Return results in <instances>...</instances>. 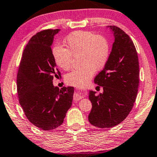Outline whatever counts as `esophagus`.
<instances>
[{
    "mask_svg": "<svg viewBox=\"0 0 157 157\" xmlns=\"http://www.w3.org/2000/svg\"><path fill=\"white\" fill-rule=\"evenodd\" d=\"M85 94H86L85 91H84L83 90H79V91L78 90V91H76L75 92L74 96H73L74 101H78L79 100V99L84 98V97L85 96Z\"/></svg>",
    "mask_w": 157,
    "mask_h": 157,
    "instance_id": "34e87169",
    "label": "esophagus"
}]
</instances>
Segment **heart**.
I'll return each instance as SVG.
<instances>
[{
  "label": "heart",
  "instance_id": "1",
  "mask_svg": "<svg viewBox=\"0 0 157 157\" xmlns=\"http://www.w3.org/2000/svg\"><path fill=\"white\" fill-rule=\"evenodd\" d=\"M65 47L56 45L52 49L54 60L59 68L68 70L71 66L73 56H79V68L70 72L65 80L70 85L85 86L96 71L106 65L110 56V47L105 36L90 31H76L64 40Z\"/></svg>",
  "mask_w": 157,
  "mask_h": 157
}]
</instances>
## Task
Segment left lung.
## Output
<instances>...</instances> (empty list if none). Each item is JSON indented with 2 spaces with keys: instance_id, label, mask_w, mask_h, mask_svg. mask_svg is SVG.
Wrapping results in <instances>:
<instances>
[{
  "instance_id": "1",
  "label": "left lung",
  "mask_w": 157,
  "mask_h": 157,
  "mask_svg": "<svg viewBox=\"0 0 157 157\" xmlns=\"http://www.w3.org/2000/svg\"><path fill=\"white\" fill-rule=\"evenodd\" d=\"M114 42L108 61L94 79L103 92L96 95L89 91L92 108L88 119L101 128H112L124 121L132 110L138 91L139 62L135 45L127 34L119 27L108 26Z\"/></svg>"
}]
</instances>
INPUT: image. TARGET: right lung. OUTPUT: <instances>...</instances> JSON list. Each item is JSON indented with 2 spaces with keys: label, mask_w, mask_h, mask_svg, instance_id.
Listing matches in <instances>:
<instances>
[{
  "label": "right lung",
  "mask_w": 157,
  "mask_h": 157,
  "mask_svg": "<svg viewBox=\"0 0 157 157\" xmlns=\"http://www.w3.org/2000/svg\"><path fill=\"white\" fill-rule=\"evenodd\" d=\"M59 31L44 30L32 37L25 47L17 73V93L25 115L44 131L63 124L73 98V86L59 89L53 85L54 77H61L51 48Z\"/></svg>",
  "instance_id": "add662e5"
}]
</instances>
